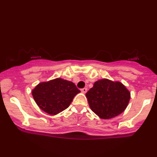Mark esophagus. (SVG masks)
<instances>
[{"label": "esophagus", "mask_w": 157, "mask_h": 157, "mask_svg": "<svg viewBox=\"0 0 157 157\" xmlns=\"http://www.w3.org/2000/svg\"><path fill=\"white\" fill-rule=\"evenodd\" d=\"M81 92L83 93V94H86V91H87V89L86 88H83V89H81Z\"/></svg>", "instance_id": "obj_1"}]
</instances>
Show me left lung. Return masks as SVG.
Listing matches in <instances>:
<instances>
[{
  "label": "left lung",
  "mask_w": 157,
  "mask_h": 157,
  "mask_svg": "<svg viewBox=\"0 0 157 157\" xmlns=\"http://www.w3.org/2000/svg\"><path fill=\"white\" fill-rule=\"evenodd\" d=\"M86 97L94 113L101 119H110L126 109L131 93L119 81L103 78L94 83Z\"/></svg>",
  "instance_id": "left-lung-1"
}]
</instances>
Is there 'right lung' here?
Returning <instances> with one entry per match:
<instances>
[{"label": "right lung", "mask_w": 157, "mask_h": 157, "mask_svg": "<svg viewBox=\"0 0 157 157\" xmlns=\"http://www.w3.org/2000/svg\"><path fill=\"white\" fill-rule=\"evenodd\" d=\"M80 92L74 83L60 78L40 83L32 91L39 107L52 115L68 108L74 97Z\"/></svg>", "instance_id": "1"}]
</instances>
